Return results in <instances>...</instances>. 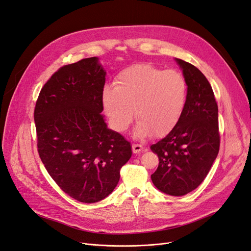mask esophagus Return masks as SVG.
I'll list each match as a JSON object with an SVG mask.
<instances>
[{"label":"esophagus","mask_w":251,"mask_h":251,"mask_svg":"<svg viewBox=\"0 0 251 251\" xmlns=\"http://www.w3.org/2000/svg\"><path fill=\"white\" fill-rule=\"evenodd\" d=\"M132 150H133V153L134 154H139L140 151L143 150V147L141 146V144H133L132 146Z\"/></svg>","instance_id":"1"}]
</instances>
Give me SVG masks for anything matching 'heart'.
<instances>
[{
    "label": "heart",
    "instance_id": "1",
    "mask_svg": "<svg viewBox=\"0 0 251 251\" xmlns=\"http://www.w3.org/2000/svg\"><path fill=\"white\" fill-rule=\"evenodd\" d=\"M187 94L186 79L179 71L139 64L121 71L115 87L103 88L101 102L111 126L119 133L130 126L135 111L134 135L143 139L153 134L162 137L177 126Z\"/></svg>",
    "mask_w": 251,
    "mask_h": 251
}]
</instances>
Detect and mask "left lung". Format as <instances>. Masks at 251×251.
<instances>
[{
	"instance_id": "1",
	"label": "left lung",
	"mask_w": 251,
	"mask_h": 251,
	"mask_svg": "<svg viewBox=\"0 0 251 251\" xmlns=\"http://www.w3.org/2000/svg\"><path fill=\"white\" fill-rule=\"evenodd\" d=\"M175 60L187 82L186 108L177 126L151 147L159 158L151 178L160 192L184 196L202 183L218 156V104L210 83L198 68Z\"/></svg>"
}]
</instances>
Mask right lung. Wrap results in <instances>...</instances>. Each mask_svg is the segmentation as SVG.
Wrapping results in <instances>:
<instances>
[{
	"label": "right lung",
	"mask_w": 251,
	"mask_h": 251,
	"mask_svg": "<svg viewBox=\"0 0 251 251\" xmlns=\"http://www.w3.org/2000/svg\"><path fill=\"white\" fill-rule=\"evenodd\" d=\"M105 74L98 57L62 67L45 83L34 110L42 162L56 184L82 203L108 197L132 156L130 142L109 128L101 114Z\"/></svg>",
	"instance_id": "1"
}]
</instances>
